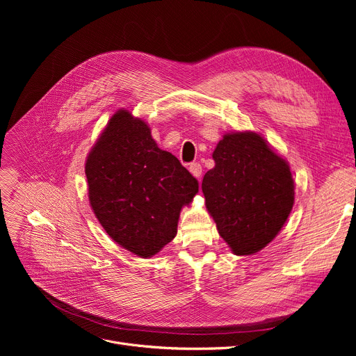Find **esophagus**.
Wrapping results in <instances>:
<instances>
[{"label":"esophagus","instance_id":"obj_1","mask_svg":"<svg viewBox=\"0 0 356 356\" xmlns=\"http://www.w3.org/2000/svg\"><path fill=\"white\" fill-rule=\"evenodd\" d=\"M189 170H191V173L195 176V177H200V175H202V165L199 164V163H191L189 164Z\"/></svg>","mask_w":356,"mask_h":356}]
</instances>
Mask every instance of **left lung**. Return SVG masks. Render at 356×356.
Wrapping results in <instances>:
<instances>
[{"label": "left lung", "instance_id": "8db88e82", "mask_svg": "<svg viewBox=\"0 0 356 356\" xmlns=\"http://www.w3.org/2000/svg\"><path fill=\"white\" fill-rule=\"evenodd\" d=\"M203 176L202 192L219 235L235 255L267 247L282 231L294 203L290 167L257 133L225 134Z\"/></svg>", "mask_w": 356, "mask_h": 356}]
</instances>
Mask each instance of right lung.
I'll use <instances>...</instances> for the list:
<instances>
[{
  "mask_svg": "<svg viewBox=\"0 0 356 356\" xmlns=\"http://www.w3.org/2000/svg\"><path fill=\"white\" fill-rule=\"evenodd\" d=\"M89 202L102 228L138 257L157 254L177 234L184 204L199 192L197 180L160 149L148 125L120 109L86 159Z\"/></svg>",
  "mask_w": 356,
  "mask_h": 356,
  "instance_id": "1",
  "label": "right lung"
}]
</instances>
